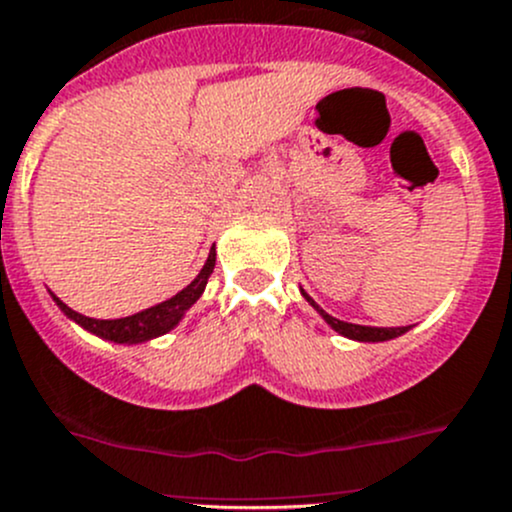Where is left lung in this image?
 I'll return each instance as SVG.
<instances>
[{"mask_svg": "<svg viewBox=\"0 0 512 512\" xmlns=\"http://www.w3.org/2000/svg\"><path fill=\"white\" fill-rule=\"evenodd\" d=\"M303 296H306V293H303ZM306 298H308V296H306ZM308 301H311V298H308ZM311 306L316 308V311L321 313L323 318H326V323L333 328V331H338V333H341V336H346V338H353V341H371V343H376V341H388V338H396V336H401V333L408 331V326L376 328V326H358V323L338 321V318L328 316V313L323 311V308H318L313 301H311Z\"/></svg>", "mask_w": 512, "mask_h": 512, "instance_id": "left-lung-1", "label": "left lung"}]
</instances>
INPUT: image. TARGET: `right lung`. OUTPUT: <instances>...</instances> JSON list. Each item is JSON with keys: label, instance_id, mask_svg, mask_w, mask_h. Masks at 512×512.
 Wrapping results in <instances>:
<instances>
[{"label": "right lung", "instance_id": "obj_1", "mask_svg": "<svg viewBox=\"0 0 512 512\" xmlns=\"http://www.w3.org/2000/svg\"><path fill=\"white\" fill-rule=\"evenodd\" d=\"M214 263H216V251L211 249V254H209V258H206L201 273L189 283V286L184 288V291H179L176 296H171L169 301L156 303V306L146 308V311L134 313V316H126V318H114V321H99V318L82 316V313L72 311L67 303L59 301L57 296H54V301H57V306L62 308L69 318H74L79 326H84L86 331L96 333V336L106 338V341L141 343V341H149V338H156V336H161V333L171 331V328L181 321V316H184V313L189 311L196 301H199L201 293H204L206 281H209L211 271H214Z\"/></svg>", "mask_w": 512, "mask_h": 512}]
</instances>
